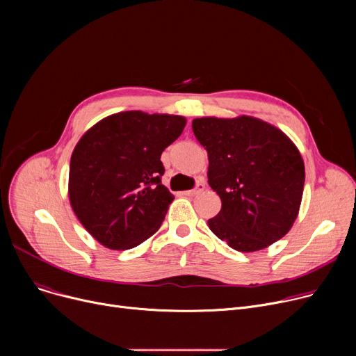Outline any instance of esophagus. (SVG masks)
Returning a JSON list of instances; mask_svg holds the SVG:
<instances>
[{
	"label": "esophagus",
	"mask_w": 356,
	"mask_h": 356,
	"mask_svg": "<svg viewBox=\"0 0 356 356\" xmlns=\"http://www.w3.org/2000/svg\"><path fill=\"white\" fill-rule=\"evenodd\" d=\"M203 191H204V183H203V181H197L195 188L191 189V191H188V192H184V195H188V196H196V195L202 193Z\"/></svg>",
	"instance_id": "obj_1"
}]
</instances>
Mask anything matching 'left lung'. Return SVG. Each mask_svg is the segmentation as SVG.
Wrapping results in <instances>:
<instances>
[{
  "label": "left lung",
  "mask_w": 356,
  "mask_h": 356,
  "mask_svg": "<svg viewBox=\"0 0 356 356\" xmlns=\"http://www.w3.org/2000/svg\"><path fill=\"white\" fill-rule=\"evenodd\" d=\"M208 152V183L222 202L209 229L241 252L267 248L294 223L305 188V163L291 140L261 120L196 118Z\"/></svg>",
  "instance_id": "8db88e82"
}]
</instances>
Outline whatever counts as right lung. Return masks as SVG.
Here are the masks:
<instances>
[{"instance_id": "add662e5", "label": "right lung", "mask_w": 356, "mask_h": 356, "mask_svg": "<svg viewBox=\"0 0 356 356\" xmlns=\"http://www.w3.org/2000/svg\"><path fill=\"white\" fill-rule=\"evenodd\" d=\"M186 125L179 115L127 111L104 118L74 147L69 199L85 229L109 250L140 245L175 199L161 184V153Z\"/></svg>"}]
</instances>
